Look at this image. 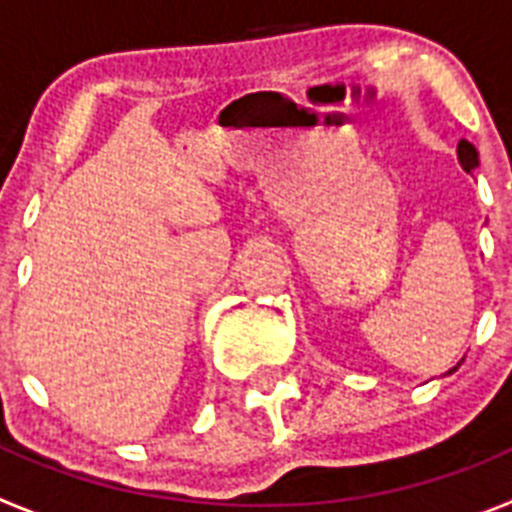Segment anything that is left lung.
I'll list each match as a JSON object with an SVG mask.
<instances>
[{
  "mask_svg": "<svg viewBox=\"0 0 512 512\" xmlns=\"http://www.w3.org/2000/svg\"><path fill=\"white\" fill-rule=\"evenodd\" d=\"M456 156H459L461 169L469 171V174H472V171L479 166L477 148H474L472 143H469V140H459V148H456ZM454 369H456V366H454ZM454 369H451V372H454Z\"/></svg>",
  "mask_w": 512,
  "mask_h": 512,
  "instance_id": "obj_1",
  "label": "left lung"
}]
</instances>
